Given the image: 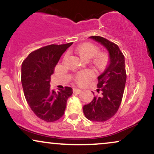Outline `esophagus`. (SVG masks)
Here are the masks:
<instances>
[{"label": "esophagus", "mask_w": 154, "mask_h": 154, "mask_svg": "<svg viewBox=\"0 0 154 154\" xmlns=\"http://www.w3.org/2000/svg\"><path fill=\"white\" fill-rule=\"evenodd\" d=\"M81 91H82V90H79V89H78V88H73V92H75V93L79 94V93H80Z\"/></svg>", "instance_id": "esophagus-1"}]
</instances>
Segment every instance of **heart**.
Listing matches in <instances>:
<instances>
[{
  "mask_svg": "<svg viewBox=\"0 0 154 154\" xmlns=\"http://www.w3.org/2000/svg\"><path fill=\"white\" fill-rule=\"evenodd\" d=\"M75 51L81 58L86 59H90L94 56L93 64L97 69H102L107 65L108 62V55L106 52H98V47L94 44L90 42H85L78 47H76ZM93 77V74L90 70H84L77 74L75 79L79 84L85 83L90 80Z\"/></svg>",
  "mask_w": 154,
  "mask_h": 154,
  "instance_id": "obj_1",
  "label": "heart"
}]
</instances>
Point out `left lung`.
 Wrapping results in <instances>:
<instances>
[{
	"label": "left lung",
	"mask_w": 154,
	"mask_h": 154,
	"mask_svg": "<svg viewBox=\"0 0 154 154\" xmlns=\"http://www.w3.org/2000/svg\"><path fill=\"white\" fill-rule=\"evenodd\" d=\"M106 48L109 52V64L98 79L97 92L100 95L83 107V112L88 120L104 122L117 112L123 98L126 72L125 57L117 44L99 36L89 37Z\"/></svg>",
	"instance_id": "8db88e82"
}]
</instances>
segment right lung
I'll use <instances>...</instances> for the list:
<instances>
[{
    "label": "right lung",
    "mask_w": 154,
    "mask_h": 154,
    "mask_svg": "<svg viewBox=\"0 0 154 154\" xmlns=\"http://www.w3.org/2000/svg\"><path fill=\"white\" fill-rule=\"evenodd\" d=\"M51 44L29 54L21 65V83L28 104L34 114L46 122H54L64 113L72 88L54 91L50 79L63 53L72 44Z\"/></svg>",
    "instance_id": "add662e5"
}]
</instances>
